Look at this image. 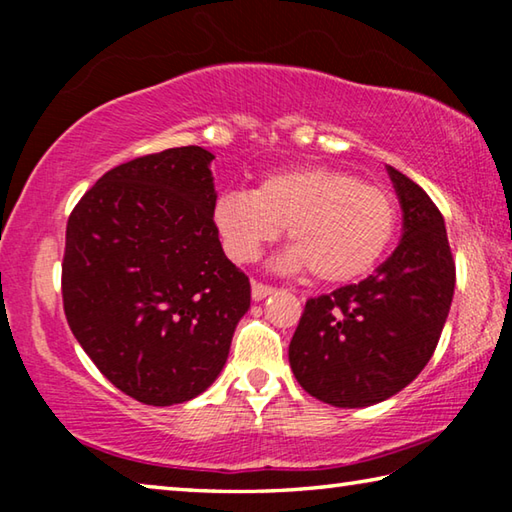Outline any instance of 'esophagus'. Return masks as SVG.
I'll use <instances>...</instances> for the list:
<instances>
[{
  "mask_svg": "<svg viewBox=\"0 0 512 512\" xmlns=\"http://www.w3.org/2000/svg\"><path fill=\"white\" fill-rule=\"evenodd\" d=\"M253 300H264L266 296H271V293L275 291V287H271V284H264V282H253Z\"/></svg>",
  "mask_w": 512,
  "mask_h": 512,
  "instance_id": "esophagus-1",
  "label": "esophagus"
}]
</instances>
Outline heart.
Returning <instances> with one entry per match:
<instances>
[{"mask_svg":"<svg viewBox=\"0 0 512 512\" xmlns=\"http://www.w3.org/2000/svg\"><path fill=\"white\" fill-rule=\"evenodd\" d=\"M212 221L235 262H253L287 225L293 248L282 264L343 284L384 257L397 230V203L388 189L361 183L350 171L293 167L268 173L253 192L221 194Z\"/></svg>","mask_w":512,"mask_h":512,"instance_id":"obj_1","label":"heart"}]
</instances>
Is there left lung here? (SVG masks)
Returning <instances> with one entry per match:
<instances>
[{"label": "left lung", "instance_id": "1", "mask_svg": "<svg viewBox=\"0 0 512 512\" xmlns=\"http://www.w3.org/2000/svg\"><path fill=\"white\" fill-rule=\"evenodd\" d=\"M388 176L404 212L402 241L366 280L309 298L289 345L298 384L341 409L409 386L436 350L454 298L443 214L402 171L388 167Z\"/></svg>", "mask_w": 512, "mask_h": 512}]
</instances>
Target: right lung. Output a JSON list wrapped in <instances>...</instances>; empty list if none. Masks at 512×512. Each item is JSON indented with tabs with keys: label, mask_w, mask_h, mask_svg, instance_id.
Segmentation results:
<instances>
[{
	"label": "right lung",
	"mask_w": 512,
	"mask_h": 512,
	"mask_svg": "<svg viewBox=\"0 0 512 512\" xmlns=\"http://www.w3.org/2000/svg\"><path fill=\"white\" fill-rule=\"evenodd\" d=\"M201 146L119 164L69 214L63 309L85 354L121 393L151 406L201 395L219 377L250 307L225 257Z\"/></svg>",
	"instance_id": "obj_1"
}]
</instances>
